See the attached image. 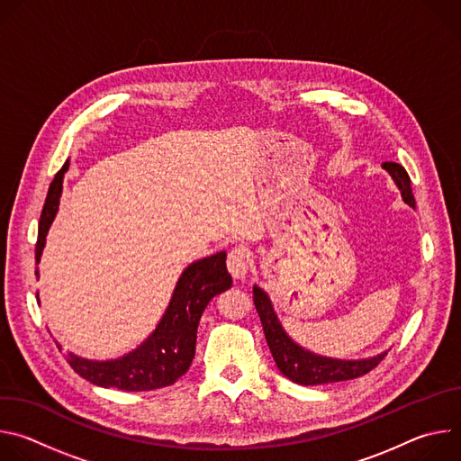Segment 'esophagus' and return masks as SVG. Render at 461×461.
Listing matches in <instances>:
<instances>
[{"label": "esophagus", "instance_id": "obj_1", "mask_svg": "<svg viewBox=\"0 0 461 461\" xmlns=\"http://www.w3.org/2000/svg\"><path fill=\"white\" fill-rule=\"evenodd\" d=\"M228 270L235 279H244L249 270V255L244 248H233L228 253Z\"/></svg>", "mask_w": 461, "mask_h": 461}]
</instances>
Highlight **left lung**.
<instances>
[{
	"label": "left lung",
	"mask_w": 461,
	"mask_h": 461,
	"mask_svg": "<svg viewBox=\"0 0 461 461\" xmlns=\"http://www.w3.org/2000/svg\"><path fill=\"white\" fill-rule=\"evenodd\" d=\"M381 167L392 176L393 184L402 191V199L405 204H409L412 210L416 208V201L411 187V176L407 175L405 167L396 162H384ZM253 303L257 308V313L262 322V330H265L267 343L270 347V352L276 359L277 368L285 377L297 384H326V383H339L348 381L365 375L372 368L379 365V361L386 356V352H381L374 357L366 359H336L313 354L295 343L283 328L274 304L268 297V294L253 286Z\"/></svg>",
	"instance_id": "1"
}]
</instances>
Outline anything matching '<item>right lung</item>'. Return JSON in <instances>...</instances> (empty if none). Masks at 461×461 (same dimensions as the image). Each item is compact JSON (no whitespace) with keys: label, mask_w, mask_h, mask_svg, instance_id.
<instances>
[{"label":"right lung","mask_w":461,"mask_h":461,"mask_svg":"<svg viewBox=\"0 0 461 461\" xmlns=\"http://www.w3.org/2000/svg\"><path fill=\"white\" fill-rule=\"evenodd\" d=\"M68 169L69 160L63 164L49 185L38 226L36 265L41 258L49 228L58 213L63 175ZM36 276H40L38 268ZM231 283V276L226 268V251L194 260L182 272L153 334L139 348L111 361L86 359L69 352L68 361L78 375L104 388L113 386L127 392H142L169 386L187 372L194 357L196 328H199L203 312L208 303L228 290ZM36 299L40 303L38 294Z\"/></svg>","instance_id":"1"}]
</instances>
